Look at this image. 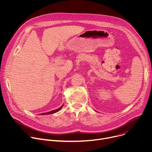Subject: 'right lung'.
<instances>
[{
    "instance_id": "obj_1",
    "label": "right lung",
    "mask_w": 152,
    "mask_h": 152,
    "mask_svg": "<svg viewBox=\"0 0 152 152\" xmlns=\"http://www.w3.org/2000/svg\"><path fill=\"white\" fill-rule=\"evenodd\" d=\"M62 105L59 107V108H58V109H56V110H53V111H50V112H48V113H42V114H42V115H48V114H53V113H57V112H58L61 108L62 107Z\"/></svg>"
}]
</instances>
